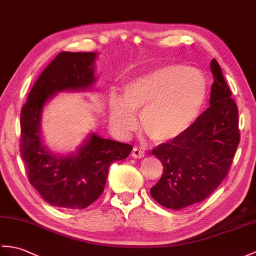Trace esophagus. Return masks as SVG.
<instances>
[{"mask_svg":"<svg viewBox=\"0 0 256 256\" xmlns=\"http://www.w3.org/2000/svg\"><path fill=\"white\" fill-rule=\"evenodd\" d=\"M145 156V152L140 147H134L132 150V157L134 158H142Z\"/></svg>","mask_w":256,"mask_h":256,"instance_id":"esophagus-1","label":"esophagus"}]
</instances>
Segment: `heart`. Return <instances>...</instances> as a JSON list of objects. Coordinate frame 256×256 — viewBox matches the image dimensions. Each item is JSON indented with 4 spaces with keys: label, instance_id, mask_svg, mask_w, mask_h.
<instances>
[{
    "label": "heart",
    "instance_id": "b5f03b06",
    "mask_svg": "<svg viewBox=\"0 0 256 256\" xmlns=\"http://www.w3.org/2000/svg\"><path fill=\"white\" fill-rule=\"evenodd\" d=\"M208 94L200 70L184 64H166L130 82L123 100L112 96L109 120L122 134L138 128L142 114L145 133L156 142H168L183 134L198 120Z\"/></svg>",
    "mask_w": 256,
    "mask_h": 256
}]
</instances>
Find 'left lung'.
<instances>
[{"instance_id": "8db88e82", "label": "left lung", "mask_w": 256, "mask_h": 256, "mask_svg": "<svg viewBox=\"0 0 256 256\" xmlns=\"http://www.w3.org/2000/svg\"><path fill=\"white\" fill-rule=\"evenodd\" d=\"M210 70V106L183 134L152 150L162 162L164 174L150 188V195L170 210L208 198L227 176L239 145L238 106L215 58Z\"/></svg>"}]
</instances>
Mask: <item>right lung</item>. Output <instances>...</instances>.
Segmentation results:
<instances>
[{
	"instance_id": "add662e5",
	"label": "right lung",
	"mask_w": 256,
	"mask_h": 256,
	"mask_svg": "<svg viewBox=\"0 0 256 256\" xmlns=\"http://www.w3.org/2000/svg\"><path fill=\"white\" fill-rule=\"evenodd\" d=\"M94 52H61L41 73L20 112V155L28 180L52 206L82 210L101 193L112 162L126 159L133 147L92 133L75 155L58 156L42 145L41 111L56 92L85 90L96 80Z\"/></svg>"
}]
</instances>
